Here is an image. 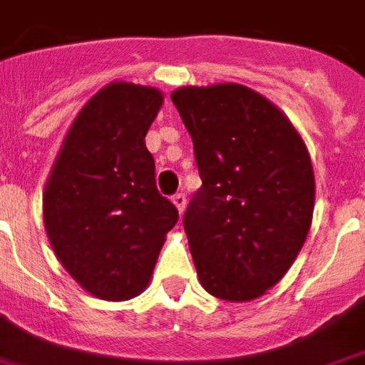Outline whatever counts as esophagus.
I'll return each instance as SVG.
<instances>
[{"instance_id": "1", "label": "esophagus", "mask_w": 365, "mask_h": 365, "mask_svg": "<svg viewBox=\"0 0 365 365\" xmlns=\"http://www.w3.org/2000/svg\"><path fill=\"white\" fill-rule=\"evenodd\" d=\"M173 204L177 205V210H179L180 213L185 212L186 207V194L185 192H177L175 196H173Z\"/></svg>"}]
</instances>
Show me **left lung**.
<instances>
[{
    "mask_svg": "<svg viewBox=\"0 0 365 365\" xmlns=\"http://www.w3.org/2000/svg\"><path fill=\"white\" fill-rule=\"evenodd\" d=\"M171 100L202 179L182 217L200 283L221 300H254L283 279L308 237V150L271 101L240 84L186 86Z\"/></svg>",
    "mask_w": 365,
    "mask_h": 365,
    "instance_id": "8db88e82",
    "label": "left lung"
}]
</instances>
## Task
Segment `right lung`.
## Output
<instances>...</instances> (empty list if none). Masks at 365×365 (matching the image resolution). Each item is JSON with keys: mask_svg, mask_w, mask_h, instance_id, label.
Wrapping results in <instances>:
<instances>
[{"mask_svg": "<svg viewBox=\"0 0 365 365\" xmlns=\"http://www.w3.org/2000/svg\"><path fill=\"white\" fill-rule=\"evenodd\" d=\"M163 96L113 82L82 108L57 155L43 223L63 267L103 300L140 294L177 207L155 186L146 133Z\"/></svg>", "mask_w": 365, "mask_h": 365, "instance_id": "right-lung-1", "label": "right lung"}]
</instances>
